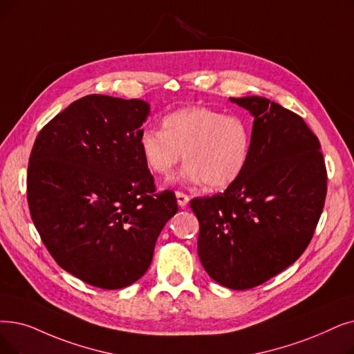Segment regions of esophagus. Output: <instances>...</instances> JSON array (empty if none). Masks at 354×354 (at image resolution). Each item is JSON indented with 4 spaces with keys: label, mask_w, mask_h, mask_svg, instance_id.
Segmentation results:
<instances>
[{
    "label": "esophagus",
    "mask_w": 354,
    "mask_h": 354,
    "mask_svg": "<svg viewBox=\"0 0 354 354\" xmlns=\"http://www.w3.org/2000/svg\"><path fill=\"white\" fill-rule=\"evenodd\" d=\"M176 199H178L179 207H187V204L189 203V196L180 191H176Z\"/></svg>",
    "instance_id": "34e87169"
}]
</instances>
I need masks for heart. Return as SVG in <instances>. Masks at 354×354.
Returning <instances> with one entry per match:
<instances>
[{
    "label": "heart",
    "mask_w": 354,
    "mask_h": 354,
    "mask_svg": "<svg viewBox=\"0 0 354 354\" xmlns=\"http://www.w3.org/2000/svg\"><path fill=\"white\" fill-rule=\"evenodd\" d=\"M163 130L146 129L139 149L149 171L167 176L183 159L182 178L225 189L243 176L250 160L252 127L240 115L208 106H183L169 113Z\"/></svg>",
    "instance_id": "1"
}]
</instances>
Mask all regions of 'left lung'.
<instances>
[{"label":"left lung","instance_id":"1","mask_svg":"<svg viewBox=\"0 0 354 354\" xmlns=\"http://www.w3.org/2000/svg\"><path fill=\"white\" fill-rule=\"evenodd\" d=\"M230 100L254 117L249 165L234 185L191 199V208L204 269L223 286L244 290L308 248L326 203L327 169L302 117L263 97Z\"/></svg>","mask_w":354,"mask_h":354}]
</instances>
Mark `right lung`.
Wrapping results in <instances>:
<instances>
[{
    "label": "right lung",
    "mask_w": 354,
    "mask_h": 354,
    "mask_svg": "<svg viewBox=\"0 0 354 354\" xmlns=\"http://www.w3.org/2000/svg\"><path fill=\"white\" fill-rule=\"evenodd\" d=\"M150 106L86 95L36 137L27 169L32 220L56 263L102 289L134 283L178 212L174 191L155 192L139 149Z\"/></svg>",
    "instance_id": "obj_1"
}]
</instances>
